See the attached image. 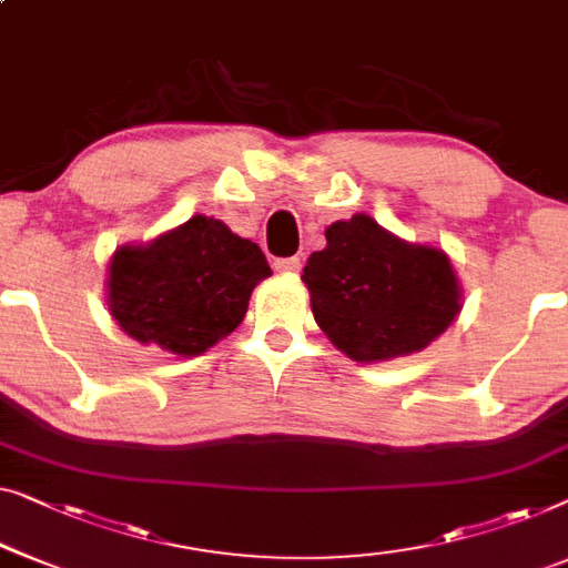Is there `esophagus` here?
I'll list each match as a JSON object with an SVG mask.
<instances>
[{
  "label": "esophagus",
  "instance_id": "obj_1",
  "mask_svg": "<svg viewBox=\"0 0 568 568\" xmlns=\"http://www.w3.org/2000/svg\"><path fill=\"white\" fill-rule=\"evenodd\" d=\"M274 268L278 271V274H297V271L302 268V261L297 256H290V258H278Z\"/></svg>",
  "mask_w": 568,
  "mask_h": 568
}]
</instances>
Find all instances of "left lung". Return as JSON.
<instances>
[{"mask_svg":"<svg viewBox=\"0 0 568 568\" xmlns=\"http://www.w3.org/2000/svg\"><path fill=\"white\" fill-rule=\"evenodd\" d=\"M304 266L315 323L358 364L423 351L462 312V286L440 248L407 243L368 215L338 220Z\"/></svg>","mask_w":568,"mask_h":568,"instance_id":"1","label":"left lung"}]
</instances>
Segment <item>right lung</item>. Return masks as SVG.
I'll return each mask as SVG.
<instances>
[{
	"label": "right lung",
	"instance_id": "obj_1",
	"mask_svg": "<svg viewBox=\"0 0 568 568\" xmlns=\"http://www.w3.org/2000/svg\"><path fill=\"white\" fill-rule=\"evenodd\" d=\"M106 304L122 331L176 356H200L243 323L253 286L271 276L256 243L194 215L145 245L114 251Z\"/></svg>",
	"mask_w": 568,
	"mask_h": 568
}]
</instances>
